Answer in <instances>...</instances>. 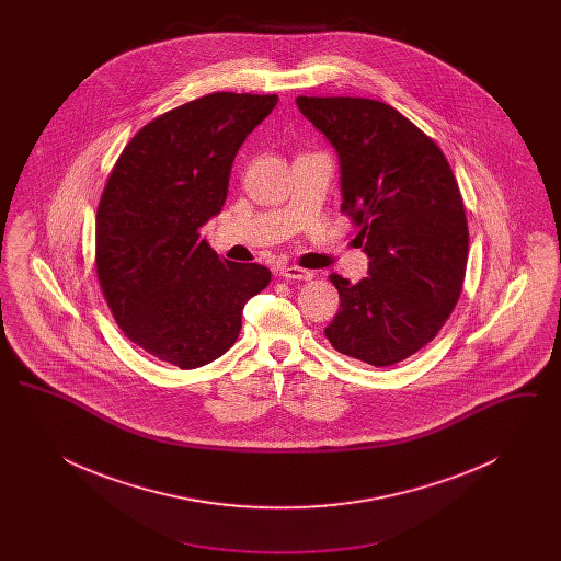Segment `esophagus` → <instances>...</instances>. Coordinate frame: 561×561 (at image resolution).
Returning <instances> with one entry per match:
<instances>
[{
    "label": "esophagus",
    "mask_w": 561,
    "mask_h": 561,
    "mask_svg": "<svg viewBox=\"0 0 561 561\" xmlns=\"http://www.w3.org/2000/svg\"><path fill=\"white\" fill-rule=\"evenodd\" d=\"M279 277L293 279V282H309V279H313V273L307 271V268L282 267L279 268Z\"/></svg>",
    "instance_id": "34e87169"
}]
</instances>
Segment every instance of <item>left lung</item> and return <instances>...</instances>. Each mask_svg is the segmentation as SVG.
<instances>
[{"label":"left lung","mask_w":561,"mask_h":561,"mask_svg":"<svg viewBox=\"0 0 561 561\" xmlns=\"http://www.w3.org/2000/svg\"><path fill=\"white\" fill-rule=\"evenodd\" d=\"M296 107L339 156L341 208L370 259L357 284L330 275L341 309L323 332L348 357L393 366L435 339L462 290L469 229L450 163L380 101L298 96Z\"/></svg>","instance_id":"obj_1"}]
</instances>
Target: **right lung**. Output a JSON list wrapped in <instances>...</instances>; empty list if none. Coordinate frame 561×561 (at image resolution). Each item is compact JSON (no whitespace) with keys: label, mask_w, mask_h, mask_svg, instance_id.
I'll list each match as a JSON object with an SVG mask.
<instances>
[{"label":"right lung","mask_w":561,"mask_h":561,"mask_svg":"<svg viewBox=\"0 0 561 561\" xmlns=\"http://www.w3.org/2000/svg\"><path fill=\"white\" fill-rule=\"evenodd\" d=\"M277 94L214 92L163 113L115 163L96 213V273L124 334L183 370L238 341L241 309L271 271L231 263L202 238L220 214L245 136Z\"/></svg>","instance_id":"1"}]
</instances>
